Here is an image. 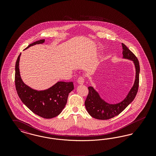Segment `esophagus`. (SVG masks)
<instances>
[{
	"label": "esophagus",
	"mask_w": 156,
	"mask_h": 156,
	"mask_svg": "<svg viewBox=\"0 0 156 156\" xmlns=\"http://www.w3.org/2000/svg\"><path fill=\"white\" fill-rule=\"evenodd\" d=\"M77 82L79 84H83V83L84 82V78L83 76H80L78 79Z\"/></svg>",
	"instance_id": "obj_1"
}]
</instances>
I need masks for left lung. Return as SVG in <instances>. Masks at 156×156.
<instances>
[{
    "label": "left lung",
    "mask_w": 156,
    "mask_h": 156,
    "mask_svg": "<svg viewBox=\"0 0 156 156\" xmlns=\"http://www.w3.org/2000/svg\"><path fill=\"white\" fill-rule=\"evenodd\" d=\"M122 45L123 48V57L133 61L135 66L136 79L133 86L125 99L123 101L116 104H109L106 102L100 97L99 94L93 87H89L88 88L89 92L85 101V105L88 113L94 118L99 120H107L118 115L133 101L137 93L139 83V62L136 55L125 45L123 43H122Z\"/></svg>",
    "instance_id": "obj_1"
}]
</instances>
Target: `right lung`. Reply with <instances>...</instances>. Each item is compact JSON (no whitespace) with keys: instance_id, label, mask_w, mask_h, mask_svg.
<instances>
[{"instance_id":"add662e5","label":"right lung","mask_w":156,"mask_h":156,"mask_svg":"<svg viewBox=\"0 0 156 156\" xmlns=\"http://www.w3.org/2000/svg\"><path fill=\"white\" fill-rule=\"evenodd\" d=\"M44 39L38 40L29 45L42 44ZM19 55L15 66V86L17 93L30 111L38 116L45 119H51L58 116L67 104L69 93L74 89L73 82H58L51 88L44 90L31 89L23 82L19 71Z\"/></svg>"}]
</instances>
